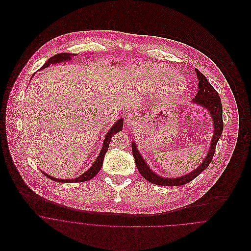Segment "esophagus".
Here are the masks:
<instances>
[{"label": "esophagus", "instance_id": "obj_1", "mask_svg": "<svg viewBox=\"0 0 251 251\" xmlns=\"http://www.w3.org/2000/svg\"><path fill=\"white\" fill-rule=\"evenodd\" d=\"M137 120H138L137 117L134 114H132V113L126 115V117H125V122L129 126H133L136 123Z\"/></svg>", "mask_w": 251, "mask_h": 251}]
</instances>
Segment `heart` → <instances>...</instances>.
<instances>
[{
	"instance_id": "obj_1",
	"label": "heart",
	"mask_w": 251,
	"mask_h": 251,
	"mask_svg": "<svg viewBox=\"0 0 251 251\" xmlns=\"http://www.w3.org/2000/svg\"><path fill=\"white\" fill-rule=\"evenodd\" d=\"M133 77L138 81L151 84V86L166 83L163 94L169 98L179 95L185 87L184 79L179 74H176L173 68L163 64L139 66Z\"/></svg>"
}]
</instances>
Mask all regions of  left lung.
Segmentation results:
<instances>
[{
  "instance_id": "left-lung-1",
  "label": "left lung",
  "mask_w": 251,
  "mask_h": 251,
  "mask_svg": "<svg viewBox=\"0 0 251 251\" xmlns=\"http://www.w3.org/2000/svg\"><path fill=\"white\" fill-rule=\"evenodd\" d=\"M197 72V76L199 79V91L195 99H193V101L199 105H201L206 108L210 114L211 117L214 120V135L211 141L210 150L207 153L206 158L203 160L202 163L197 167L194 171L190 173L181 176L179 178L171 179V178H164L159 175L155 174L147 163L145 162L143 157L139 153L135 142L131 143V150H132V155L135 161V165L140 172V174L144 177V179L149 180L150 182H152L157 185H163V186H178V185H183L185 183L190 182L191 180L198 177L203 170H205L207 167L210 165L213 157L215 155V147L218 142L221 133L223 131L224 124H223V119H222V103L221 99L218 95L217 91L212 86V84L208 82L206 77L203 75L201 72L199 70L195 69Z\"/></svg>"
}]
</instances>
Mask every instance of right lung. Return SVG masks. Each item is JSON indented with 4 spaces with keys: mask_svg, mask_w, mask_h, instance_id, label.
I'll return each mask as SVG.
<instances>
[{
    "mask_svg": "<svg viewBox=\"0 0 251 251\" xmlns=\"http://www.w3.org/2000/svg\"><path fill=\"white\" fill-rule=\"evenodd\" d=\"M76 54L74 53H58V54H55L54 56L50 57V59L41 67V70L42 69H45V68H48L50 64H56V63H60V62H63V61H68V60L72 59V56H75ZM122 127H123V119H120L118 120L113 126L112 128L110 129V131H108L107 134L105 135V138H104V141H103V146L100 150V152L98 156L97 160L95 161V163L91 166L90 168H88V170L86 172H84V174H82L80 177L76 178V179H56V178H53V177H50V175H48L47 173H45L44 171H42V173L48 177L49 179H51V180H54V181H58V182H82V181H86V180H89V179L94 178L96 175L100 172L101 166L103 164V159H104V155L105 153L107 152L108 148H109V144L111 141V138L113 137L114 134H116L117 132L121 131L122 130Z\"/></svg>",
    "mask_w": 251,
    "mask_h": 251,
    "instance_id": "right-lung-1",
    "label": "right lung"
}]
</instances>
